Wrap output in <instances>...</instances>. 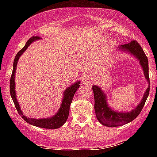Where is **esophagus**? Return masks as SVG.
Listing matches in <instances>:
<instances>
[{"mask_svg": "<svg viewBox=\"0 0 157 157\" xmlns=\"http://www.w3.org/2000/svg\"><path fill=\"white\" fill-rule=\"evenodd\" d=\"M82 82H83V83H84V84L90 85H90L93 84V79H92L90 77H89V76H84V77H83Z\"/></svg>", "mask_w": 157, "mask_h": 157, "instance_id": "1", "label": "esophagus"}]
</instances>
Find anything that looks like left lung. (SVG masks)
I'll use <instances>...</instances> for the list:
<instances>
[{"mask_svg":"<svg viewBox=\"0 0 157 157\" xmlns=\"http://www.w3.org/2000/svg\"><path fill=\"white\" fill-rule=\"evenodd\" d=\"M120 50L126 51L128 53L132 54L139 60L140 65L143 68L145 78L148 82V87L144 94L143 99L136 108L128 112H119L112 110L107 103V97L100 87L95 85L93 86V91L94 94L95 112L98 121L103 125L107 127H118L131 122L135 119L141 112L144 105L150 93V78H149L148 59L140 45L135 40L131 41L129 43L121 45L118 48Z\"/></svg>","mask_w":157,"mask_h":157,"instance_id":"obj_1","label":"left lung"}]
</instances>
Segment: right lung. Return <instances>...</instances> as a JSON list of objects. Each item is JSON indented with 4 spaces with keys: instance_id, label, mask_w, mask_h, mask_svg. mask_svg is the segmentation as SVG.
Here are the masks:
<instances>
[{
    "instance_id": "right-lung-1",
    "label": "right lung",
    "mask_w": 157,
    "mask_h": 157,
    "mask_svg": "<svg viewBox=\"0 0 157 157\" xmlns=\"http://www.w3.org/2000/svg\"><path fill=\"white\" fill-rule=\"evenodd\" d=\"M40 38L39 36H33L31 37L29 40L26 42V45L23 47L18 53L16 55L15 58L13 61V72L12 75L10 77V96L12 97L13 103L15 105L16 109H17V112H18L19 115H21L22 118L30 124L36 126V127L47 128V129H56L63 125L64 123L67 121V118L69 115V110H70V105L72 102L73 97H74V94H75L76 91L77 89L80 86V81H77L74 83V84L71 85V86L66 89L65 91L64 92V96H63L62 102H61V107H60L59 110L58 111L55 115H53L51 118H42V119H35V118H27L26 116L23 115V112L21 111L19 102H17V96H16V92H15V73L16 69H17V61H18L19 58L21 56L22 54L27 49L28 47L32 42L34 41L39 39Z\"/></svg>"
}]
</instances>
